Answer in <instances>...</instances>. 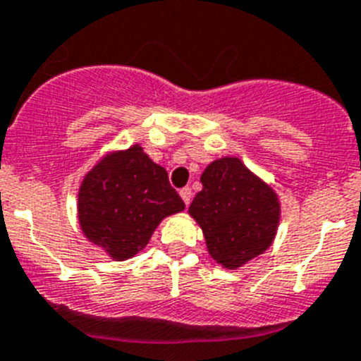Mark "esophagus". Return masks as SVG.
<instances>
[{"label":"esophagus","mask_w":361,"mask_h":361,"mask_svg":"<svg viewBox=\"0 0 361 361\" xmlns=\"http://www.w3.org/2000/svg\"><path fill=\"white\" fill-rule=\"evenodd\" d=\"M180 196H181V200H183L185 205H189L190 200H192V190H190L189 187H185V189L180 190Z\"/></svg>","instance_id":"esophagus-1"}]
</instances>
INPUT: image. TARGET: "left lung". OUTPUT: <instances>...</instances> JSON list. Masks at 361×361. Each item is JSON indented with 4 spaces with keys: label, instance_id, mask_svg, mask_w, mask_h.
Masks as SVG:
<instances>
[{
    "label": "left lung",
    "instance_id": "obj_1",
    "mask_svg": "<svg viewBox=\"0 0 361 361\" xmlns=\"http://www.w3.org/2000/svg\"><path fill=\"white\" fill-rule=\"evenodd\" d=\"M200 181L203 189L194 196L189 214L218 265L236 271L274 243L281 203L271 183L236 156L209 163Z\"/></svg>",
    "mask_w": 361,
    "mask_h": 361
}]
</instances>
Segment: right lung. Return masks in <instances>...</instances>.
I'll use <instances>...</instances> for the list:
<instances>
[{
  "instance_id": "1",
  "label": "right lung",
  "mask_w": 361,
  "mask_h": 361,
  "mask_svg": "<svg viewBox=\"0 0 361 361\" xmlns=\"http://www.w3.org/2000/svg\"><path fill=\"white\" fill-rule=\"evenodd\" d=\"M183 209L167 171L140 143L105 152L78 190L81 233L114 262L136 256L163 219Z\"/></svg>"
}]
</instances>
